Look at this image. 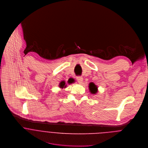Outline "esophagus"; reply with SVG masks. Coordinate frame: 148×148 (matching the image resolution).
I'll list each match as a JSON object with an SVG mask.
<instances>
[{"label":"esophagus","mask_w":148,"mask_h":148,"mask_svg":"<svg viewBox=\"0 0 148 148\" xmlns=\"http://www.w3.org/2000/svg\"><path fill=\"white\" fill-rule=\"evenodd\" d=\"M76 79H77V82L79 83H82V82H83V77H82V76H77V77H76Z\"/></svg>","instance_id":"34e87169"}]
</instances>
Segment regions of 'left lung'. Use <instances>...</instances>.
Wrapping results in <instances>:
<instances>
[{
  "mask_svg": "<svg viewBox=\"0 0 148 148\" xmlns=\"http://www.w3.org/2000/svg\"><path fill=\"white\" fill-rule=\"evenodd\" d=\"M89 90L90 91V92L92 94H95L98 92V87L92 82L90 83L89 84Z\"/></svg>",
  "mask_w": 148,
  "mask_h": 148,
  "instance_id": "8db88e82",
  "label": "left lung"
}]
</instances>
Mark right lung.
Listing matches in <instances>:
<instances>
[{"label":"right lung","mask_w":148,"mask_h":148,"mask_svg":"<svg viewBox=\"0 0 148 148\" xmlns=\"http://www.w3.org/2000/svg\"><path fill=\"white\" fill-rule=\"evenodd\" d=\"M73 82V81L72 80H68V84H71V83H72ZM59 87H60V88H65V87H66V84H65V81H62V82H61L60 83V84H59Z\"/></svg>","instance_id":"1"}]
</instances>
